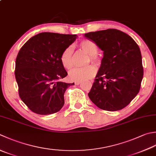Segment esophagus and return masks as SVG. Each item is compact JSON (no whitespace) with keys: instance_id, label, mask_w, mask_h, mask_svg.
Listing matches in <instances>:
<instances>
[{"instance_id":"esophagus-1","label":"esophagus","mask_w":156,"mask_h":156,"mask_svg":"<svg viewBox=\"0 0 156 156\" xmlns=\"http://www.w3.org/2000/svg\"><path fill=\"white\" fill-rule=\"evenodd\" d=\"M82 82H80V81H78V82H75V84H76V85H78V84H80V83H81Z\"/></svg>"}]
</instances>
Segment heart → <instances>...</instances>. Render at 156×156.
Returning a JSON list of instances; mask_svg holds the SVG:
<instances>
[{"label": "heart", "mask_w": 156, "mask_h": 156, "mask_svg": "<svg viewBox=\"0 0 156 156\" xmlns=\"http://www.w3.org/2000/svg\"><path fill=\"white\" fill-rule=\"evenodd\" d=\"M78 47L84 53L88 55L91 62L100 63V58L97 55L98 47L94 42L89 40H83L79 42ZM73 49L72 47H66L61 54L60 61L62 66L66 69H70L73 66ZM97 73V69L93 66L84 68H76L70 70L69 77L73 81L82 82L93 78Z\"/></svg>", "instance_id": "heart-1"}]
</instances>
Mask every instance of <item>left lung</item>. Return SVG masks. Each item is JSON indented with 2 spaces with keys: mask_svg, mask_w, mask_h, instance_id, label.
Returning a JSON list of instances; mask_svg holds the SVG:
<instances>
[{
  "mask_svg": "<svg viewBox=\"0 0 156 156\" xmlns=\"http://www.w3.org/2000/svg\"><path fill=\"white\" fill-rule=\"evenodd\" d=\"M84 36L103 51L101 67L88 95L100 109L120 110L141 88L143 68L139 46L129 35L116 29L88 32Z\"/></svg>",
  "mask_w": 156,
  "mask_h": 156,
  "instance_id": "obj_1",
  "label": "left lung"
}]
</instances>
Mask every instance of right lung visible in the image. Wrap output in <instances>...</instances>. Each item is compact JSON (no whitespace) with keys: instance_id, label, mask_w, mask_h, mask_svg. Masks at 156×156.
Here are the masks:
<instances>
[{"instance_id":"right-lung-1","label":"right lung","mask_w":156,"mask_h":156,"mask_svg":"<svg viewBox=\"0 0 156 156\" xmlns=\"http://www.w3.org/2000/svg\"><path fill=\"white\" fill-rule=\"evenodd\" d=\"M77 37L76 34L42 32L21 48L15 61V76L20 98L32 112L48 115L62 108L64 93L74 83L61 82L68 73L60 56Z\"/></svg>"}]
</instances>
